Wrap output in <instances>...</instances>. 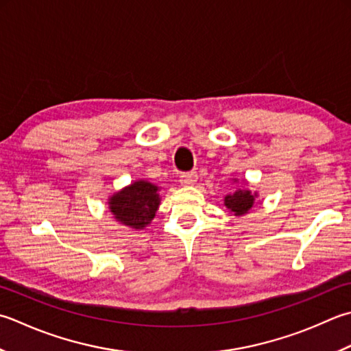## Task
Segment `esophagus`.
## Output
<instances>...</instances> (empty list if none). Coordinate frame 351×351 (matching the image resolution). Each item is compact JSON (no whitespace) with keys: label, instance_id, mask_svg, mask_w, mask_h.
<instances>
[{"label":"esophagus","instance_id":"1","mask_svg":"<svg viewBox=\"0 0 351 351\" xmlns=\"http://www.w3.org/2000/svg\"><path fill=\"white\" fill-rule=\"evenodd\" d=\"M196 181H197L196 171H187V173L181 175V184L184 185H193Z\"/></svg>","mask_w":351,"mask_h":351}]
</instances>
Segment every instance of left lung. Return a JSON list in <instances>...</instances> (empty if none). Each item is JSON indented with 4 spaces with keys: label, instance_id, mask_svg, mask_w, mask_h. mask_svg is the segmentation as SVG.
Returning a JSON list of instances; mask_svg holds the SVG:
<instances>
[{
    "label": "left lung",
    "instance_id": "left-lung-1",
    "mask_svg": "<svg viewBox=\"0 0 351 351\" xmlns=\"http://www.w3.org/2000/svg\"><path fill=\"white\" fill-rule=\"evenodd\" d=\"M256 197H257V193H252L251 190L237 189L234 193L226 195L223 202H225V207L228 208L232 215L243 216L252 208Z\"/></svg>",
    "mask_w": 351,
    "mask_h": 351
}]
</instances>
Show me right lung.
Instances as JSON below:
<instances>
[{
	"label": "right lung",
	"mask_w": 351,
	"mask_h": 351,
	"mask_svg": "<svg viewBox=\"0 0 351 351\" xmlns=\"http://www.w3.org/2000/svg\"><path fill=\"white\" fill-rule=\"evenodd\" d=\"M160 187L149 181H135L109 197L108 205L115 221L134 230H143L152 222L161 204Z\"/></svg>",
	"instance_id": "obj_1"
}]
</instances>
